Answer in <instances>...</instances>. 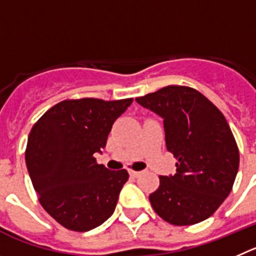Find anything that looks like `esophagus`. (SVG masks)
<instances>
[{"mask_svg":"<svg viewBox=\"0 0 256 256\" xmlns=\"http://www.w3.org/2000/svg\"><path fill=\"white\" fill-rule=\"evenodd\" d=\"M128 174H130L131 177H138L140 174H142V172H139V171H132V170H131V171H128Z\"/></svg>","mask_w":256,"mask_h":256,"instance_id":"obj_1","label":"esophagus"}]
</instances>
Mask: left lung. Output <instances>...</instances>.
I'll list each match as a JSON object with an SVG mask.
<instances>
[{"label":"left lung","instance_id":"left-lung-1","mask_svg":"<svg viewBox=\"0 0 256 256\" xmlns=\"http://www.w3.org/2000/svg\"><path fill=\"white\" fill-rule=\"evenodd\" d=\"M136 102L163 118L167 150L176 174L160 176L149 195L156 213L174 226L206 220L231 192L240 154L222 112L188 86L170 85Z\"/></svg>","mask_w":256,"mask_h":256}]
</instances>
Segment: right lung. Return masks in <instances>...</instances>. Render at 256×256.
<instances>
[{"label": "right lung", "instance_id": "1", "mask_svg": "<svg viewBox=\"0 0 256 256\" xmlns=\"http://www.w3.org/2000/svg\"><path fill=\"white\" fill-rule=\"evenodd\" d=\"M132 98L68 100L50 108L28 138L25 162L39 202L65 228L86 232L114 214L126 170L96 162L114 122Z\"/></svg>", "mask_w": 256, "mask_h": 256}]
</instances>
